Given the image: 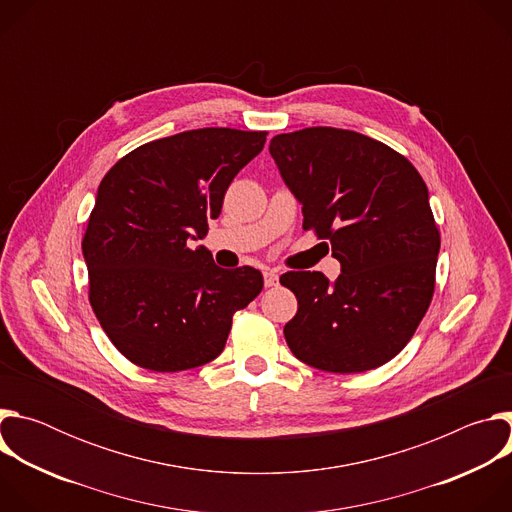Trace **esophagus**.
Here are the masks:
<instances>
[{"label":"esophagus","mask_w":512,"mask_h":512,"mask_svg":"<svg viewBox=\"0 0 512 512\" xmlns=\"http://www.w3.org/2000/svg\"><path fill=\"white\" fill-rule=\"evenodd\" d=\"M263 281H265V287H273V285H277V281H279V275L275 273V271H263Z\"/></svg>","instance_id":"obj_1"}]
</instances>
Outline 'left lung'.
Wrapping results in <instances>:
<instances>
[{
	"label": "left lung",
	"mask_w": 512,
	"mask_h": 512,
	"mask_svg": "<svg viewBox=\"0 0 512 512\" xmlns=\"http://www.w3.org/2000/svg\"><path fill=\"white\" fill-rule=\"evenodd\" d=\"M269 152L302 202L304 229L332 245L334 283L287 271L298 298L289 350L326 373H362L397 356L423 320L435 287L440 231L415 166L350 129L306 127L275 135Z\"/></svg>",
	"instance_id": "left-lung-1"
}]
</instances>
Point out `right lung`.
I'll return each instance as SVG.
<instances>
[{
  "instance_id": "add662e5",
  "label": "right lung",
  "mask_w": 512,
  "mask_h": 512,
  "mask_svg": "<svg viewBox=\"0 0 512 512\" xmlns=\"http://www.w3.org/2000/svg\"><path fill=\"white\" fill-rule=\"evenodd\" d=\"M267 131L204 127L143 143L101 180L83 237L89 302L141 369L178 373L223 352L233 314L263 289L253 267L221 269L204 247L233 178Z\"/></svg>"
}]
</instances>
